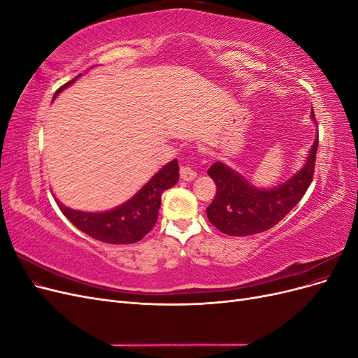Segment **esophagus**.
Segmentation results:
<instances>
[{"label":"esophagus","instance_id":"obj_1","mask_svg":"<svg viewBox=\"0 0 358 358\" xmlns=\"http://www.w3.org/2000/svg\"><path fill=\"white\" fill-rule=\"evenodd\" d=\"M197 178V173L194 171L189 166H182L180 167V179L185 180V182H191Z\"/></svg>","mask_w":358,"mask_h":358}]
</instances>
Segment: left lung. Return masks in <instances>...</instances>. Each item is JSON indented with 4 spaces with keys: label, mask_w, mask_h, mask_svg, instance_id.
<instances>
[{
    "label": "left lung",
    "mask_w": 358,
    "mask_h": 358,
    "mask_svg": "<svg viewBox=\"0 0 358 358\" xmlns=\"http://www.w3.org/2000/svg\"><path fill=\"white\" fill-rule=\"evenodd\" d=\"M312 116L315 121L313 112ZM318 142L317 134L305 167L272 189H257L222 162H215L208 170L216 185V196L206 209L209 221L229 236H249L272 229L308 191L315 171Z\"/></svg>",
    "instance_id": "8db88e82"
}]
</instances>
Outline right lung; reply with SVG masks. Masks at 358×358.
I'll return each instance as SVG.
<instances>
[{
    "instance_id": "obj_1",
    "label": "right lung",
    "mask_w": 358,
    "mask_h": 358,
    "mask_svg": "<svg viewBox=\"0 0 358 358\" xmlns=\"http://www.w3.org/2000/svg\"><path fill=\"white\" fill-rule=\"evenodd\" d=\"M79 76H76L69 83L62 85L53 95V99H55L57 94L70 86ZM178 180L179 166L178 161L173 159L167 166L162 167L133 199H129L127 203L113 210L103 213H86L69 209L59 201L57 203L61 212L80 231L90 234L94 239L115 245L134 243L142 241L154 229L158 220L161 194L173 185H176Z\"/></svg>"
}]
</instances>
